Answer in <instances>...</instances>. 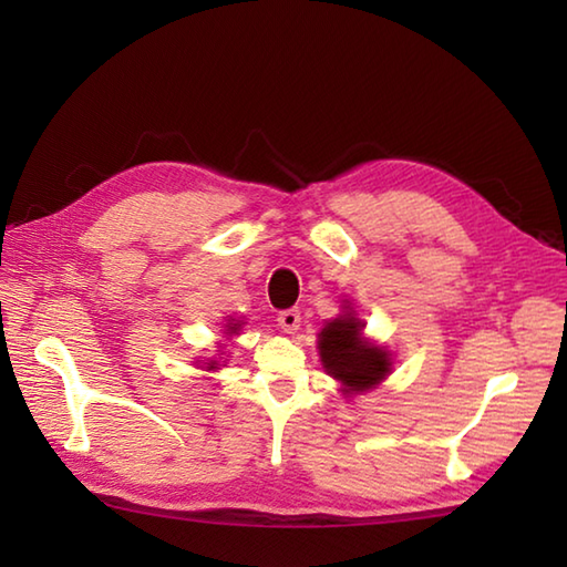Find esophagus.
<instances>
[{
	"label": "esophagus",
	"instance_id": "esophagus-1",
	"mask_svg": "<svg viewBox=\"0 0 567 567\" xmlns=\"http://www.w3.org/2000/svg\"><path fill=\"white\" fill-rule=\"evenodd\" d=\"M277 327H280L285 333H297V329L302 327V317H299V309H285L277 315Z\"/></svg>",
	"mask_w": 567,
	"mask_h": 567
}]
</instances>
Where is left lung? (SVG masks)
I'll use <instances>...</instances> for the list:
<instances>
[{
  "instance_id": "left-lung-1",
  "label": "left lung",
  "mask_w": 567,
  "mask_h": 567,
  "mask_svg": "<svg viewBox=\"0 0 567 567\" xmlns=\"http://www.w3.org/2000/svg\"><path fill=\"white\" fill-rule=\"evenodd\" d=\"M365 323L353 309L331 319L319 333V358L323 370L341 382L343 394H360L380 384L392 372V353L370 343L363 336Z\"/></svg>"
}]
</instances>
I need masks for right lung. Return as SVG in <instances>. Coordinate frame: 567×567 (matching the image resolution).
I'll use <instances>...</instances> for the list:
<instances>
[{"instance_id":"add662e5","label":"right lung","mask_w":567,"mask_h":567,"mask_svg":"<svg viewBox=\"0 0 567 567\" xmlns=\"http://www.w3.org/2000/svg\"><path fill=\"white\" fill-rule=\"evenodd\" d=\"M240 331V323L238 321H234V319H228V323H226V336H236ZM204 368L207 370H216L219 368V360H209V363H204Z\"/></svg>"}]
</instances>
